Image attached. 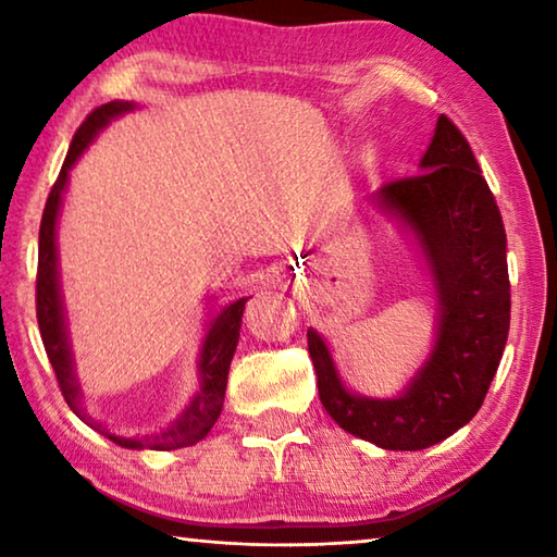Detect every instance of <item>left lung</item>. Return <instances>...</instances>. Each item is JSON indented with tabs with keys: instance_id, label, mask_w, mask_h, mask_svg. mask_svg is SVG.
I'll use <instances>...</instances> for the list:
<instances>
[{
	"instance_id": "1",
	"label": "left lung",
	"mask_w": 557,
	"mask_h": 557,
	"mask_svg": "<svg viewBox=\"0 0 557 557\" xmlns=\"http://www.w3.org/2000/svg\"><path fill=\"white\" fill-rule=\"evenodd\" d=\"M379 203L418 233L440 297L437 344L408 393L373 400L336 379L309 329L319 400L338 428L383 449H425L474 418L502 361L511 322L506 231L467 137L440 115L420 174L381 186Z\"/></svg>"
}]
</instances>
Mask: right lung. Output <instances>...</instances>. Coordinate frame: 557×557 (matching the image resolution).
Segmentation results:
<instances>
[{
  "mask_svg": "<svg viewBox=\"0 0 557 557\" xmlns=\"http://www.w3.org/2000/svg\"><path fill=\"white\" fill-rule=\"evenodd\" d=\"M127 110H132V102H120V100L106 102V106L92 110L90 115L83 120V125L75 129L73 143L69 147V154H65V162L61 166V174L51 186V194H49V199H46L44 215H41L39 270H36V319H39L41 342L46 348V356H49V361L53 366V373H55V381H59L61 395L65 398V403H69V408L78 414L86 425L98 430L100 435L110 437L120 447L178 449V447H188V445H196V442H201L215 425V420H219L221 408H223L225 383H228L231 358L235 354V346H238L243 309H245V301H248V297L233 301V305L225 307L223 312L213 319L209 334H206V342L201 348V361H199L201 393L196 395L194 403L188 405L182 418L169 425V430L159 432V435H149V437L110 435V432L102 428L100 422L88 418V414L78 408L81 385L73 375V358H71V348H69V336H65V326H63V305H61V295H59V268H55V215H59L65 178H69V169L73 166L75 159H78L83 149L92 143V137L98 135V129H102L112 117H117Z\"/></svg>",
  "mask_w": 557,
  "mask_h": 557,
  "instance_id": "add662e5",
  "label": "right lung"
}]
</instances>
